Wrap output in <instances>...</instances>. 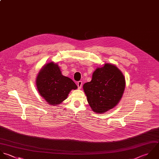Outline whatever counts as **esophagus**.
<instances>
[{"instance_id":"1","label":"esophagus","mask_w":159,"mask_h":159,"mask_svg":"<svg viewBox=\"0 0 159 159\" xmlns=\"http://www.w3.org/2000/svg\"><path fill=\"white\" fill-rule=\"evenodd\" d=\"M82 81H79L77 82V87H78V89H80L81 87H82Z\"/></svg>"}]
</instances>
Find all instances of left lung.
Wrapping results in <instances>:
<instances>
[{
  "label": "left lung",
  "mask_w": 159,
  "mask_h": 159,
  "mask_svg": "<svg viewBox=\"0 0 159 159\" xmlns=\"http://www.w3.org/2000/svg\"><path fill=\"white\" fill-rule=\"evenodd\" d=\"M125 84L121 71L115 65L105 64L94 71L92 80L84 84L83 89L92 110L102 113L113 108L119 103Z\"/></svg>",
  "instance_id": "8db88e82"
}]
</instances>
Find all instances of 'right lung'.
Returning <instances> with one entry per match:
<instances>
[{
	"mask_svg": "<svg viewBox=\"0 0 159 159\" xmlns=\"http://www.w3.org/2000/svg\"><path fill=\"white\" fill-rule=\"evenodd\" d=\"M40 95L50 105H59L69 92L77 89L74 81L62 75L58 65L53 62L44 65L39 72L36 80Z\"/></svg>",
	"mask_w": 159,
	"mask_h": 159,
	"instance_id": "right-lung-1",
	"label": "right lung"
}]
</instances>
